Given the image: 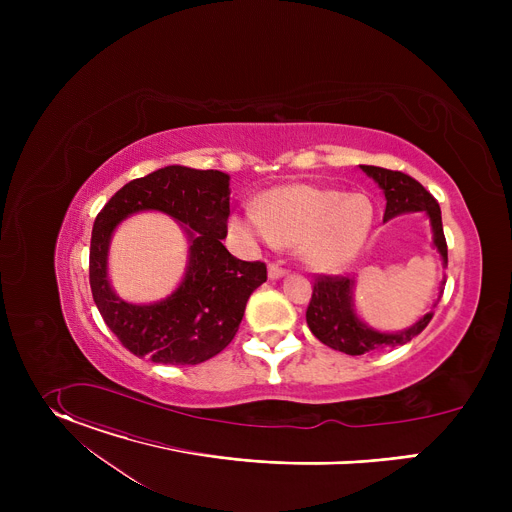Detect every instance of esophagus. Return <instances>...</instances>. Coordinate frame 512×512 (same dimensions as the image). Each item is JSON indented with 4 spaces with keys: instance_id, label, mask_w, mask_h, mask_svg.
<instances>
[{
    "instance_id": "obj_1",
    "label": "esophagus",
    "mask_w": 512,
    "mask_h": 512,
    "mask_svg": "<svg viewBox=\"0 0 512 512\" xmlns=\"http://www.w3.org/2000/svg\"><path fill=\"white\" fill-rule=\"evenodd\" d=\"M267 273H269V279H279V277H283V275L287 273V269L281 267V265H277V263H269Z\"/></svg>"
}]
</instances>
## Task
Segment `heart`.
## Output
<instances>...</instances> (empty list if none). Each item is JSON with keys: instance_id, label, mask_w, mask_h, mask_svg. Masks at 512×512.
Instances as JSON below:
<instances>
[{"instance_id": "b5f03b06", "label": "heart", "mask_w": 512, "mask_h": 512, "mask_svg": "<svg viewBox=\"0 0 512 512\" xmlns=\"http://www.w3.org/2000/svg\"><path fill=\"white\" fill-rule=\"evenodd\" d=\"M373 223L367 194L289 184L269 190L259 208L235 214L231 229L249 243L296 247L308 267L336 271L358 257Z\"/></svg>"}]
</instances>
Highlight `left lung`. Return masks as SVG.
I'll use <instances>...</instances> for the list:
<instances>
[{
  "mask_svg": "<svg viewBox=\"0 0 512 512\" xmlns=\"http://www.w3.org/2000/svg\"><path fill=\"white\" fill-rule=\"evenodd\" d=\"M385 192V221L403 212H425L433 231V247L440 251L444 267L448 265V245L442 227V210L437 200L411 176L379 166H360ZM446 283V281H444ZM354 279L342 275H318L314 281L312 300L306 310V322L312 334L326 346L346 354H367L387 346H401L413 340L433 318L427 312L419 322L401 332H379L364 324L352 302ZM442 298V296H440Z\"/></svg>",
  "mask_w": 512,
  "mask_h": 512,
  "instance_id": "8db88e82",
  "label": "left lung"
}]
</instances>
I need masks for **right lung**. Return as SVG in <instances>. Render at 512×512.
<instances>
[{
	"mask_svg": "<svg viewBox=\"0 0 512 512\" xmlns=\"http://www.w3.org/2000/svg\"><path fill=\"white\" fill-rule=\"evenodd\" d=\"M229 180L218 170L166 166L125 184L97 214L89 255L93 300L135 356L160 364L212 358L235 338L249 296L267 281L265 263L241 261L223 245L231 214ZM141 209H160L188 224L191 241L183 283L166 301L145 307L121 301L106 279L110 235L123 217Z\"/></svg>",
	"mask_w": 512,
	"mask_h": 512,
	"instance_id": "1",
	"label": "right lung"
}]
</instances>
